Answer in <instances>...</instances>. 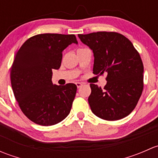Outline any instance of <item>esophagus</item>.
<instances>
[{
  "mask_svg": "<svg viewBox=\"0 0 158 158\" xmlns=\"http://www.w3.org/2000/svg\"><path fill=\"white\" fill-rule=\"evenodd\" d=\"M76 86H77V88H80V87L82 85V82H76Z\"/></svg>",
  "mask_w": 158,
  "mask_h": 158,
  "instance_id": "obj_1",
  "label": "esophagus"
}]
</instances>
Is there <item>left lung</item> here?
Returning a JSON list of instances; mask_svg holds the SVG:
<instances>
[{
    "instance_id": "left-lung-1",
    "label": "left lung",
    "mask_w": 158,
    "mask_h": 158,
    "mask_svg": "<svg viewBox=\"0 0 158 158\" xmlns=\"http://www.w3.org/2000/svg\"><path fill=\"white\" fill-rule=\"evenodd\" d=\"M92 50L93 73H107L104 89L90 84L88 101L97 117L115 121L128 116L143 91L144 66L138 51L128 38L114 32L78 35Z\"/></svg>"
}]
</instances>
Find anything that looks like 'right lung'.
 Segmentation results:
<instances>
[{
  "mask_svg": "<svg viewBox=\"0 0 158 158\" xmlns=\"http://www.w3.org/2000/svg\"><path fill=\"white\" fill-rule=\"evenodd\" d=\"M72 44H78L73 34H38L16 54L10 70L13 92L23 114L37 125H56L69 114L77 87L53 85L52 70L60 69L62 52Z\"/></svg>",
  "mask_w": 158,
  "mask_h": 158,
  "instance_id": "1",
  "label": "right lung"
}]
</instances>
